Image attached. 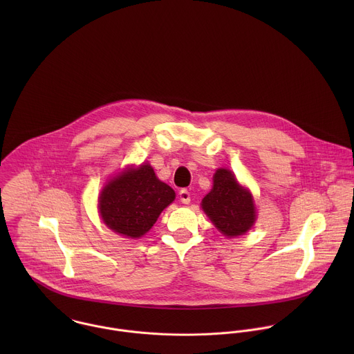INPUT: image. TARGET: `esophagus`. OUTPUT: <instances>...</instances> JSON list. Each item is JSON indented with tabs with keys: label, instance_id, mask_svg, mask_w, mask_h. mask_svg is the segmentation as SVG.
I'll use <instances>...</instances> for the list:
<instances>
[{
	"label": "esophagus",
	"instance_id": "obj_1",
	"mask_svg": "<svg viewBox=\"0 0 354 354\" xmlns=\"http://www.w3.org/2000/svg\"><path fill=\"white\" fill-rule=\"evenodd\" d=\"M178 199L184 204H189L191 203V192L188 189H181L178 194Z\"/></svg>",
	"mask_w": 354,
	"mask_h": 354
}]
</instances>
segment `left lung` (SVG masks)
<instances>
[{"mask_svg":"<svg viewBox=\"0 0 354 354\" xmlns=\"http://www.w3.org/2000/svg\"><path fill=\"white\" fill-rule=\"evenodd\" d=\"M202 207L216 229L227 237L247 233L256 219L251 194L240 187L227 169L216 170L214 187L203 199Z\"/></svg>","mask_w":354,"mask_h":354,"instance_id":"left-lung-1","label":"left lung"}]
</instances>
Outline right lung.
<instances>
[{"label":"right lung","instance_id":"1","mask_svg":"<svg viewBox=\"0 0 354 354\" xmlns=\"http://www.w3.org/2000/svg\"><path fill=\"white\" fill-rule=\"evenodd\" d=\"M174 191L159 181L150 165L129 169L111 180L100 198L103 222L127 237H140L174 201Z\"/></svg>","mask_w":354,"mask_h":354}]
</instances>
